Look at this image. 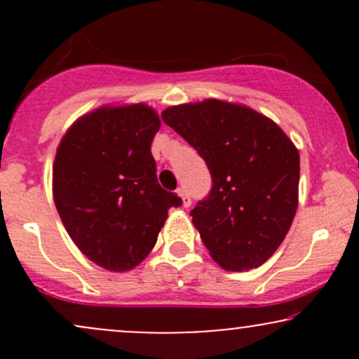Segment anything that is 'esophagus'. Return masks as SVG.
<instances>
[{"label":"esophagus","mask_w":359,"mask_h":359,"mask_svg":"<svg viewBox=\"0 0 359 359\" xmlns=\"http://www.w3.org/2000/svg\"><path fill=\"white\" fill-rule=\"evenodd\" d=\"M177 194H179V197H180V201H182L184 208H189L192 201H191V197H189V194L185 192V189H179V191H177Z\"/></svg>","instance_id":"34e87169"}]
</instances>
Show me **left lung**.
Masks as SVG:
<instances>
[{
  "instance_id": "obj_1",
  "label": "left lung",
  "mask_w": 359,
  "mask_h": 359,
  "mask_svg": "<svg viewBox=\"0 0 359 359\" xmlns=\"http://www.w3.org/2000/svg\"><path fill=\"white\" fill-rule=\"evenodd\" d=\"M162 118L211 170V192L191 211L209 255L229 271L263 265L297 211V147L277 123L238 102H187Z\"/></svg>"
}]
</instances>
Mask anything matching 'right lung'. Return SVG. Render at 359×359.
I'll return each mask as SVG.
<instances>
[{"label": "right lung", "instance_id": "obj_1", "mask_svg": "<svg viewBox=\"0 0 359 359\" xmlns=\"http://www.w3.org/2000/svg\"><path fill=\"white\" fill-rule=\"evenodd\" d=\"M162 126L145 104H106L65 131L52 168L53 203L71 240L104 270L130 271L154 250L180 199L156 180L150 145Z\"/></svg>", "mask_w": 359, "mask_h": 359}]
</instances>
